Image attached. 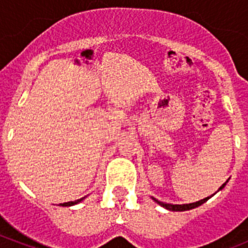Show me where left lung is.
<instances>
[{
	"label": "left lung",
	"instance_id": "8db88e82",
	"mask_svg": "<svg viewBox=\"0 0 248 248\" xmlns=\"http://www.w3.org/2000/svg\"><path fill=\"white\" fill-rule=\"evenodd\" d=\"M226 183H227V181H226ZM226 183L222 184V186H221V187H220V189H218V190L223 189V187H225V185H226ZM214 195H215V194H214ZM210 198H211V196H209V198L202 199V200H200V201H196V202H192V203H184V205H172V203H164V202H161V201L156 200V199H154V198H153V200H154L155 202L159 203L160 206H163V207H165V209L170 210V211H186V210L195 209V207H198V206L202 205V203L206 202V201L209 200Z\"/></svg>",
	"mask_w": 248,
	"mask_h": 248
}]
</instances>
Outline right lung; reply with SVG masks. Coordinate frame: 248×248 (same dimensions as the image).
I'll return each instance as SVG.
<instances>
[{
	"instance_id": "right-lung-1",
	"label": "right lung",
	"mask_w": 248,
	"mask_h": 248,
	"mask_svg": "<svg viewBox=\"0 0 248 248\" xmlns=\"http://www.w3.org/2000/svg\"><path fill=\"white\" fill-rule=\"evenodd\" d=\"M84 199V198H83ZM83 199H79V200H76V201H69V202H64V203H61V206H73L76 205V203L80 202V201L83 200Z\"/></svg>"
}]
</instances>
